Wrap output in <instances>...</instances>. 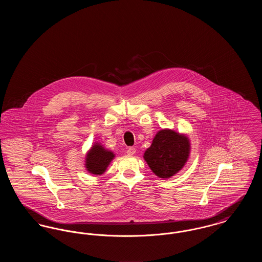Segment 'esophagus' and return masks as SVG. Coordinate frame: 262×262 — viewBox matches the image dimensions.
Returning a JSON list of instances; mask_svg holds the SVG:
<instances>
[{
  "mask_svg": "<svg viewBox=\"0 0 262 262\" xmlns=\"http://www.w3.org/2000/svg\"><path fill=\"white\" fill-rule=\"evenodd\" d=\"M126 153H127L128 155H134V154L136 153V148H135V147H128L127 150H126Z\"/></svg>",
  "mask_w": 262,
  "mask_h": 262,
  "instance_id": "1",
  "label": "esophagus"
}]
</instances>
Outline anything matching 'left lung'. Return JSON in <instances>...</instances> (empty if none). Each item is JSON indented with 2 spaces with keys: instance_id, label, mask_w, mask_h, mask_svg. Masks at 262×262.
<instances>
[{
  "instance_id": "8db88e82",
  "label": "left lung",
  "mask_w": 262,
  "mask_h": 262,
  "mask_svg": "<svg viewBox=\"0 0 262 262\" xmlns=\"http://www.w3.org/2000/svg\"><path fill=\"white\" fill-rule=\"evenodd\" d=\"M189 142L187 137L170 129L159 132L144 153V159L159 178H170L187 162Z\"/></svg>"
}]
</instances>
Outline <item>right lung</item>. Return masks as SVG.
Returning <instances> with one entry per match:
<instances>
[{"instance_id": "obj_1", "label": "right lung", "mask_w": 262, "mask_h": 262, "mask_svg": "<svg viewBox=\"0 0 262 262\" xmlns=\"http://www.w3.org/2000/svg\"><path fill=\"white\" fill-rule=\"evenodd\" d=\"M113 158L114 154L111 151L104 149L99 144L94 145L88 152L86 157L88 171L92 174H103Z\"/></svg>"}]
</instances>
